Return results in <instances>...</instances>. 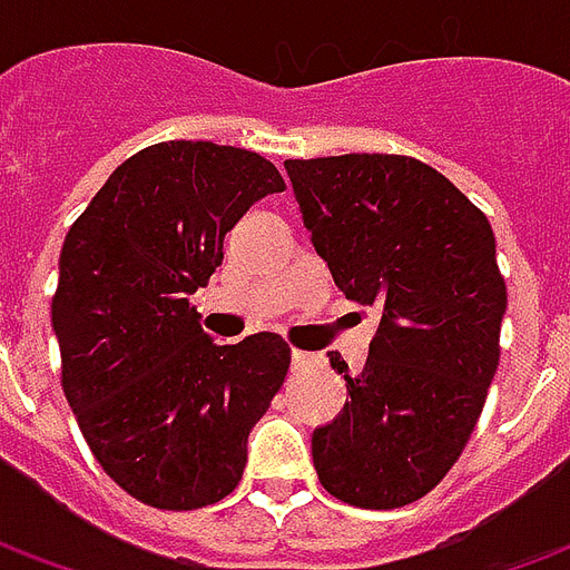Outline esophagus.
Instances as JSON below:
<instances>
[{"instance_id": "1", "label": "esophagus", "mask_w": 570, "mask_h": 570, "mask_svg": "<svg viewBox=\"0 0 570 570\" xmlns=\"http://www.w3.org/2000/svg\"><path fill=\"white\" fill-rule=\"evenodd\" d=\"M305 363H308V354H305V351H293V366H305Z\"/></svg>"}]
</instances>
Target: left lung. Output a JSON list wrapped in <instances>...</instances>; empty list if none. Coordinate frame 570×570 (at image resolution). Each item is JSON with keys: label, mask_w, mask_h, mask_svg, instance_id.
<instances>
[{"label": "left lung", "mask_w": 570, "mask_h": 570, "mask_svg": "<svg viewBox=\"0 0 570 570\" xmlns=\"http://www.w3.org/2000/svg\"><path fill=\"white\" fill-rule=\"evenodd\" d=\"M298 207L335 286L382 311L345 412L314 430L321 485L394 510L440 485L476 428L501 360L507 284L489 216L409 155L289 158Z\"/></svg>", "instance_id": "1"}]
</instances>
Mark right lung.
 Returning <instances> with one entry per match:
<instances>
[{"instance_id":"add662e5","label":"right lung","mask_w":570,"mask_h":570,"mask_svg":"<svg viewBox=\"0 0 570 570\" xmlns=\"http://www.w3.org/2000/svg\"><path fill=\"white\" fill-rule=\"evenodd\" d=\"M281 170L207 140L146 146L118 164L60 249L51 323L60 384L106 476L158 510H200L237 489L247 436L289 370L277 333L216 345L191 293Z\"/></svg>"}]
</instances>
